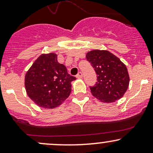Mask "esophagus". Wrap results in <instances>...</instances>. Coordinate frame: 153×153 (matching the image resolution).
Here are the masks:
<instances>
[{
    "label": "esophagus",
    "instance_id": "esophagus-1",
    "mask_svg": "<svg viewBox=\"0 0 153 153\" xmlns=\"http://www.w3.org/2000/svg\"><path fill=\"white\" fill-rule=\"evenodd\" d=\"M82 73H81V72H79V73H78V75H76V78H78V79H80V78H82Z\"/></svg>",
    "mask_w": 153,
    "mask_h": 153
}]
</instances>
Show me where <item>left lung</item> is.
Segmentation results:
<instances>
[{
	"mask_svg": "<svg viewBox=\"0 0 153 153\" xmlns=\"http://www.w3.org/2000/svg\"><path fill=\"white\" fill-rule=\"evenodd\" d=\"M86 59L97 75L96 85L90 87L93 96L103 103L114 102L122 98L129 83L125 65L107 50H91L86 54Z\"/></svg>",
	"mask_w": 153,
	"mask_h": 153,
	"instance_id": "8db88e82",
	"label": "left lung"
}]
</instances>
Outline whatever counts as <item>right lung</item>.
I'll use <instances>...</instances> for the list:
<instances>
[{
    "label": "right lung",
    "mask_w": 153,
    "mask_h": 153,
    "mask_svg": "<svg viewBox=\"0 0 153 153\" xmlns=\"http://www.w3.org/2000/svg\"><path fill=\"white\" fill-rule=\"evenodd\" d=\"M75 79L52 52L41 54L34 61L26 72L24 84L28 96L37 106L54 108L69 97L71 82Z\"/></svg>",
    "instance_id": "1"
}]
</instances>
